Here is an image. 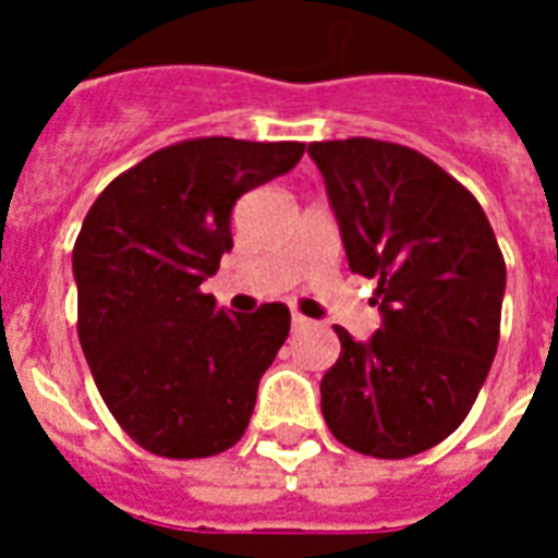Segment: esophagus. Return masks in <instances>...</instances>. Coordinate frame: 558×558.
<instances>
[{
    "mask_svg": "<svg viewBox=\"0 0 558 558\" xmlns=\"http://www.w3.org/2000/svg\"><path fill=\"white\" fill-rule=\"evenodd\" d=\"M310 318H306V315H301V313H292V330H304V327H310Z\"/></svg>",
    "mask_w": 558,
    "mask_h": 558,
    "instance_id": "obj_1",
    "label": "esophagus"
}]
</instances>
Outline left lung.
Masks as SVG:
<instances>
[{"label":"left lung","instance_id":"obj_1","mask_svg":"<svg viewBox=\"0 0 558 558\" xmlns=\"http://www.w3.org/2000/svg\"><path fill=\"white\" fill-rule=\"evenodd\" d=\"M350 269L379 280L367 341L336 327L322 414L348 449L399 460L446 440L498 350L507 266L484 208L423 153L376 138L315 142Z\"/></svg>","mask_w":558,"mask_h":558}]
</instances>
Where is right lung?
I'll list each match as a JSON object with an SVG mask.
<instances>
[{
  "label": "right lung",
  "mask_w": 558,
  "mask_h": 558,
  "mask_svg": "<svg viewBox=\"0 0 558 558\" xmlns=\"http://www.w3.org/2000/svg\"><path fill=\"white\" fill-rule=\"evenodd\" d=\"M298 142L193 138L112 179L72 252L77 336L118 425L159 458H210L243 437L289 310H219L202 295L231 252V208L283 177Z\"/></svg>",
  "instance_id": "1"
}]
</instances>
